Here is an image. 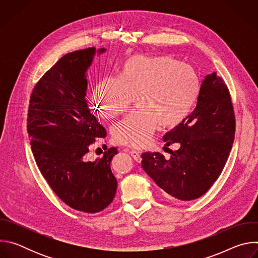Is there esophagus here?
Masks as SVG:
<instances>
[{
  "instance_id": "1",
  "label": "esophagus",
  "mask_w": 258,
  "mask_h": 258,
  "mask_svg": "<svg viewBox=\"0 0 258 258\" xmlns=\"http://www.w3.org/2000/svg\"><path fill=\"white\" fill-rule=\"evenodd\" d=\"M130 153H131V155L133 156V158H134L136 161H140V160H141V152H140V151L134 149V150H131Z\"/></svg>"
}]
</instances>
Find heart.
<instances>
[{"instance_id": "obj_1", "label": "heart", "mask_w": 258, "mask_h": 258, "mask_svg": "<svg viewBox=\"0 0 258 258\" xmlns=\"http://www.w3.org/2000/svg\"><path fill=\"white\" fill-rule=\"evenodd\" d=\"M199 90V78L188 63L135 55L122 62L118 77L99 82L93 103L100 117L112 119L135 98L138 110L113 126L112 136L118 144L143 147L158 124L175 126L189 115Z\"/></svg>"}]
</instances>
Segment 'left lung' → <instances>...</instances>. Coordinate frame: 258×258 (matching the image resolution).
<instances>
[{
  "label": "left lung",
  "instance_id": "obj_1",
  "mask_svg": "<svg viewBox=\"0 0 258 258\" xmlns=\"http://www.w3.org/2000/svg\"><path fill=\"white\" fill-rule=\"evenodd\" d=\"M236 120L224 80L213 72L200 87L193 112L165 134L166 146L178 143L169 159L159 152L142 154V167L163 195L190 201L204 195L222 173L231 152Z\"/></svg>",
  "mask_w": 258,
  "mask_h": 258
}]
</instances>
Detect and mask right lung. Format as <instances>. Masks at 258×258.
<instances>
[{
  "instance_id": "right-lung-1",
  "label": "right lung",
  "mask_w": 258,
  "mask_h": 258,
  "mask_svg": "<svg viewBox=\"0 0 258 258\" xmlns=\"http://www.w3.org/2000/svg\"><path fill=\"white\" fill-rule=\"evenodd\" d=\"M96 51L88 48L61 57L32 90L27 133L33 157L54 193L68 206L96 213L105 209L117 189L110 163L118 153L112 147L95 161L87 154L106 130L92 113L86 92V72Z\"/></svg>"
}]
</instances>
